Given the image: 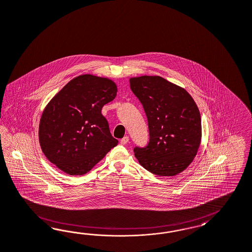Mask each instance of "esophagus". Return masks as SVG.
<instances>
[{"label":"esophagus","instance_id":"1","mask_svg":"<svg viewBox=\"0 0 252 252\" xmlns=\"http://www.w3.org/2000/svg\"><path fill=\"white\" fill-rule=\"evenodd\" d=\"M128 141H129V137H124L122 139H121V144L123 145H126V144H127L128 143Z\"/></svg>","mask_w":252,"mask_h":252}]
</instances>
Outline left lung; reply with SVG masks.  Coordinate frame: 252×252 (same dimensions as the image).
Here are the masks:
<instances>
[{
	"instance_id": "left-lung-1",
	"label": "left lung",
	"mask_w": 252,
	"mask_h": 252,
	"mask_svg": "<svg viewBox=\"0 0 252 252\" xmlns=\"http://www.w3.org/2000/svg\"><path fill=\"white\" fill-rule=\"evenodd\" d=\"M130 89L144 108L150 141L136 147L138 162L154 175L173 176L183 172L201 140V118L189 93L159 76L131 77Z\"/></svg>"
}]
</instances>
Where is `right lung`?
Here are the masks:
<instances>
[{
    "mask_svg": "<svg viewBox=\"0 0 252 252\" xmlns=\"http://www.w3.org/2000/svg\"><path fill=\"white\" fill-rule=\"evenodd\" d=\"M116 92L106 77L87 74L69 81L40 117L38 140L46 158L70 176L90 172L118 143L101 115Z\"/></svg>",
    "mask_w": 252,
    "mask_h": 252,
    "instance_id": "1",
    "label": "right lung"
}]
</instances>
